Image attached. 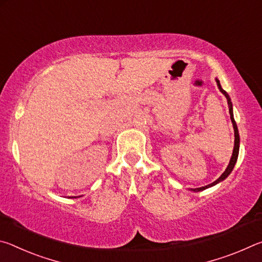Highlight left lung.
I'll use <instances>...</instances> for the list:
<instances>
[{"label": "left lung", "mask_w": 262, "mask_h": 262, "mask_svg": "<svg viewBox=\"0 0 262 262\" xmlns=\"http://www.w3.org/2000/svg\"><path fill=\"white\" fill-rule=\"evenodd\" d=\"M216 79V83H217V86H219L220 91L222 92L225 96V98L228 100V105H229V113H230V119H231V122H232V126H233V130H234V145H233V151H232V156L231 159H230L229 162V165L228 167L225 168V171L222 173V176L220 177L219 179L215 180L214 183H211L207 186H203V187H199V188H190L189 190H192V192H201V190H205L207 188H210L212 186H215L217 184L222 183V181L225 180L229 177V174L231 173L234 165H236L237 163V159H238V154H239V142H241V139H239V133H238V128H237V123L234 121V118H233V108H232V103H231V99H230V96L227 94V91H224L223 89H222L220 81L217 78Z\"/></svg>", "instance_id": "left-lung-1"}]
</instances>
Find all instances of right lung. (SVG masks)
Here are the masks:
<instances>
[{"label": "right lung", "mask_w": 262, "mask_h": 262, "mask_svg": "<svg viewBox=\"0 0 262 262\" xmlns=\"http://www.w3.org/2000/svg\"><path fill=\"white\" fill-rule=\"evenodd\" d=\"M75 198H76V196H75Z\"/></svg>", "instance_id": "obj_1"}]
</instances>
